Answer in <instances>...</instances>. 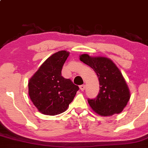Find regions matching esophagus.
I'll return each mask as SVG.
<instances>
[{"label": "esophagus", "instance_id": "esophagus-1", "mask_svg": "<svg viewBox=\"0 0 148 148\" xmlns=\"http://www.w3.org/2000/svg\"><path fill=\"white\" fill-rule=\"evenodd\" d=\"M80 89L81 91H84L85 89V85H81L80 86Z\"/></svg>", "mask_w": 148, "mask_h": 148}]
</instances>
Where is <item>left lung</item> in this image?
<instances>
[{
    "label": "left lung",
    "mask_w": 148,
    "mask_h": 148,
    "mask_svg": "<svg viewBox=\"0 0 148 148\" xmlns=\"http://www.w3.org/2000/svg\"><path fill=\"white\" fill-rule=\"evenodd\" d=\"M80 60L93 69L99 80L98 95L88 100L90 108L101 116L120 113L130 100V92L119 68L112 60L103 56L82 54Z\"/></svg>",
    "instance_id": "obj_1"
}]
</instances>
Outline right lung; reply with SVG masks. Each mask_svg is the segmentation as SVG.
<instances>
[{
	"mask_svg": "<svg viewBox=\"0 0 148 148\" xmlns=\"http://www.w3.org/2000/svg\"><path fill=\"white\" fill-rule=\"evenodd\" d=\"M70 53L60 51L45 60L28 81V94L41 113L56 115L65 112L73 101L78 86L61 75Z\"/></svg>",
	"mask_w": 148,
	"mask_h": 148,
	"instance_id": "1",
	"label": "right lung"
}]
</instances>
